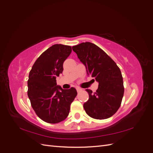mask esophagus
Segmentation results:
<instances>
[{
    "instance_id": "obj_1",
    "label": "esophagus",
    "mask_w": 153,
    "mask_h": 153,
    "mask_svg": "<svg viewBox=\"0 0 153 153\" xmlns=\"http://www.w3.org/2000/svg\"><path fill=\"white\" fill-rule=\"evenodd\" d=\"M76 91H77V92H80L82 89H81V88H80V87H76Z\"/></svg>"
}]
</instances>
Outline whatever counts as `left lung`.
<instances>
[{"instance_id":"obj_1","label":"left lung","mask_w":153,"mask_h":153,"mask_svg":"<svg viewBox=\"0 0 153 153\" xmlns=\"http://www.w3.org/2000/svg\"><path fill=\"white\" fill-rule=\"evenodd\" d=\"M72 48L85 65L87 75L99 83L94 93L90 89L85 90L89 96L84 104L85 112L96 119L112 116L121 106L124 91L119 68L102 49L93 43H82Z\"/></svg>"}]
</instances>
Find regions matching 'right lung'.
<instances>
[{
	"mask_svg": "<svg viewBox=\"0 0 153 153\" xmlns=\"http://www.w3.org/2000/svg\"><path fill=\"white\" fill-rule=\"evenodd\" d=\"M71 51L70 46L53 45L38 58L29 72L27 94L36 115L46 123L64 121L77 95L75 88L62 89L56 81Z\"/></svg>",
	"mask_w": 153,
	"mask_h": 153,
	"instance_id": "1",
	"label": "right lung"
}]
</instances>
